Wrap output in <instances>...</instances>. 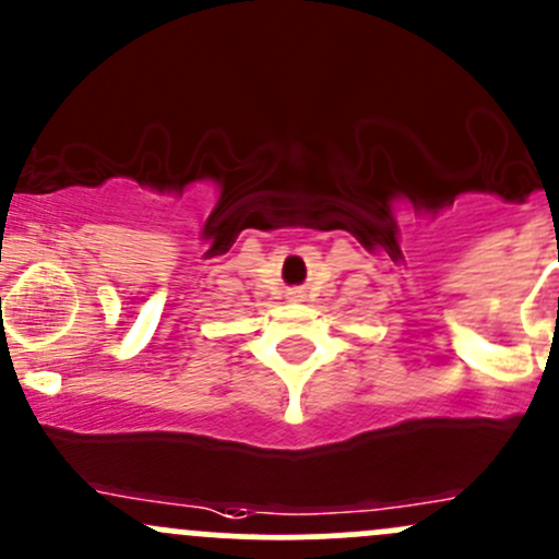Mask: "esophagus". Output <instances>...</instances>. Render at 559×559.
Here are the masks:
<instances>
[{
  "label": "esophagus",
  "instance_id": "obj_1",
  "mask_svg": "<svg viewBox=\"0 0 559 559\" xmlns=\"http://www.w3.org/2000/svg\"><path fill=\"white\" fill-rule=\"evenodd\" d=\"M287 298H290V301H301L304 290L301 287H290V290H287Z\"/></svg>",
  "mask_w": 559,
  "mask_h": 559
}]
</instances>
